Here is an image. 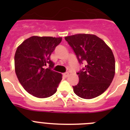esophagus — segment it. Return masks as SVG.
I'll list each match as a JSON object with an SVG mask.
<instances>
[{
	"instance_id": "esophagus-1",
	"label": "esophagus",
	"mask_w": 130,
	"mask_h": 130,
	"mask_svg": "<svg viewBox=\"0 0 130 130\" xmlns=\"http://www.w3.org/2000/svg\"><path fill=\"white\" fill-rule=\"evenodd\" d=\"M69 75V73L68 72H66V73H63V76L64 77H67Z\"/></svg>"
}]
</instances>
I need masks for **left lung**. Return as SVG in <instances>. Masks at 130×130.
<instances>
[{
	"label": "left lung",
	"instance_id": "obj_1",
	"mask_svg": "<svg viewBox=\"0 0 130 130\" xmlns=\"http://www.w3.org/2000/svg\"><path fill=\"white\" fill-rule=\"evenodd\" d=\"M85 68L77 73L79 81L73 86L79 97L92 99L108 88L115 72V60L111 49L104 41L94 34H78L65 37Z\"/></svg>",
	"mask_w": 130,
	"mask_h": 130
}]
</instances>
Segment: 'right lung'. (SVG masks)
<instances>
[{"label":"right lung","mask_w":130,"mask_h":130,"mask_svg":"<svg viewBox=\"0 0 130 130\" xmlns=\"http://www.w3.org/2000/svg\"><path fill=\"white\" fill-rule=\"evenodd\" d=\"M62 38L32 36L18 47L15 54V70L19 83L30 94L39 98L57 92L62 74L53 70L50 56ZM45 66H48L45 69Z\"/></svg>","instance_id":"add662e5"}]
</instances>
